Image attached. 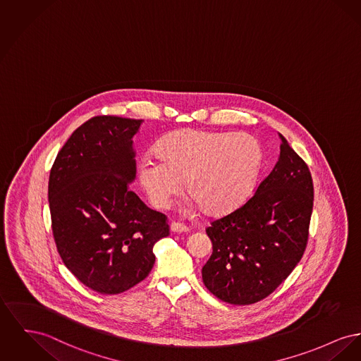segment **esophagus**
Masks as SVG:
<instances>
[{
  "instance_id": "esophagus-1",
  "label": "esophagus",
  "mask_w": 361,
  "mask_h": 361,
  "mask_svg": "<svg viewBox=\"0 0 361 361\" xmlns=\"http://www.w3.org/2000/svg\"><path fill=\"white\" fill-rule=\"evenodd\" d=\"M170 231L173 233H187L188 232V228L183 224H178V222H171L170 224Z\"/></svg>"
}]
</instances>
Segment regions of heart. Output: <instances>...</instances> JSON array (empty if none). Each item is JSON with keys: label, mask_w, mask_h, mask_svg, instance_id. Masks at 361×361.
<instances>
[{"label": "heart", "mask_w": 361, "mask_h": 361, "mask_svg": "<svg viewBox=\"0 0 361 361\" xmlns=\"http://www.w3.org/2000/svg\"><path fill=\"white\" fill-rule=\"evenodd\" d=\"M157 157L146 155L137 165V180L157 209H168L181 191L183 180L203 212H232L251 193L263 152L248 133H218L181 129L165 136Z\"/></svg>", "instance_id": "1"}]
</instances>
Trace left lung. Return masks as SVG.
<instances>
[{"mask_svg":"<svg viewBox=\"0 0 361 361\" xmlns=\"http://www.w3.org/2000/svg\"><path fill=\"white\" fill-rule=\"evenodd\" d=\"M276 166L240 209L206 229L212 254L202 269L206 288L219 300L247 305L273 293L301 260L314 206L305 162L278 133Z\"/></svg>","mask_w":361,"mask_h":361,"instance_id":"left-lung-1","label":"left lung"}]
</instances>
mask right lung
<instances>
[{
	"mask_svg": "<svg viewBox=\"0 0 361 361\" xmlns=\"http://www.w3.org/2000/svg\"><path fill=\"white\" fill-rule=\"evenodd\" d=\"M143 120L98 116L66 140L50 170L54 241L68 270L102 295L123 293L149 276L166 216L129 184L136 178L132 137Z\"/></svg>",
	"mask_w": 361,
	"mask_h": 361,
	"instance_id": "obj_1",
	"label": "right lung"
}]
</instances>
